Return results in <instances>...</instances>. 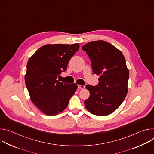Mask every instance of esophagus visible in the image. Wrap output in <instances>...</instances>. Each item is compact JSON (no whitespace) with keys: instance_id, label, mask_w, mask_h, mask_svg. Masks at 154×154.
<instances>
[{"instance_id":"34e87169","label":"esophagus","mask_w":154,"mask_h":154,"mask_svg":"<svg viewBox=\"0 0 154 154\" xmlns=\"http://www.w3.org/2000/svg\"><path fill=\"white\" fill-rule=\"evenodd\" d=\"M78 88L79 89H84L85 86H83V85H78Z\"/></svg>"}]
</instances>
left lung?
I'll list each match as a JSON object with an SVG mask.
<instances>
[{
    "mask_svg": "<svg viewBox=\"0 0 154 154\" xmlns=\"http://www.w3.org/2000/svg\"><path fill=\"white\" fill-rule=\"evenodd\" d=\"M91 61L94 74L100 75L96 86L87 85L90 95L84 102L90 113L111 114L121 105L128 91L129 71L122 53L105 41H91L82 46Z\"/></svg>",
    "mask_w": 154,
    "mask_h": 154,
    "instance_id": "left-lung-1",
    "label": "left lung"
}]
</instances>
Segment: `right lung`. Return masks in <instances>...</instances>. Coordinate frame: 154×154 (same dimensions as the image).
Listing matches in <instances>:
<instances>
[{
	"mask_svg": "<svg viewBox=\"0 0 154 154\" xmlns=\"http://www.w3.org/2000/svg\"><path fill=\"white\" fill-rule=\"evenodd\" d=\"M79 49V44L47 45L38 49L27 64L25 82L30 99L44 113L53 116L67 107L75 93V83L57 80Z\"/></svg>",
	"mask_w": 154,
	"mask_h": 154,
	"instance_id": "right-lung-1",
	"label": "right lung"
}]
</instances>
